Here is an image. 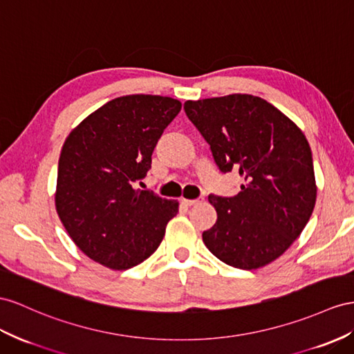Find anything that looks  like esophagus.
<instances>
[{"label": "esophagus", "mask_w": 354, "mask_h": 354, "mask_svg": "<svg viewBox=\"0 0 354 354\" xmlns=\"http://www.w3.org/2000/svg\"><path fill=\"white\" fill-rule=\"evenodd\" d=\"M203 202V197H198V198H194V201H188V198H180V203L185 205V206H196L198 203Z\"/></svg>", "instance_id": "esophagus-1"}]
</instances>
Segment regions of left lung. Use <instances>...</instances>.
I'll list each match as a JSON object with an SVG mask.
<instances>
[{
	"label": "left lung",
	"instance_id": "left-lung-1",
	"mask_svg": "<svg viewBox=\"0 0 354 354\" xmlns=\"http://www.w3.org/2000/svg\"><path fill=\"white\" fill-rule=\"evenodd\" d=\"M221 174L238 171L241 192L209 194L216 221L205 245L225 265L259 269L301 234L315 205L311 148L297 125L266 100L232 94L184 104Z\"/></svg>",
	"mask_w": 354,
	"mask_h": 354
}]
</instances>
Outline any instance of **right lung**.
Masks as SVG:
<instances>
[{
    "instance_id": "add662e5",
    "label": "right lung",
    "mask_w": 354,
    "mask_h": 354,
    "mask_svg": "<svg viewBox=\"0 0 354 354\" xmlns=\"http://www.w3.org/2000/svg\"><path fill=\"white\" fill-rule=\"evenodd\" d=\"M180 103L161 95L107 102L68 134L58 162L55 205L67 233L100 265L125 270L153 254L178 202L136 189Z\"/></svg>"
}]
</instances>
